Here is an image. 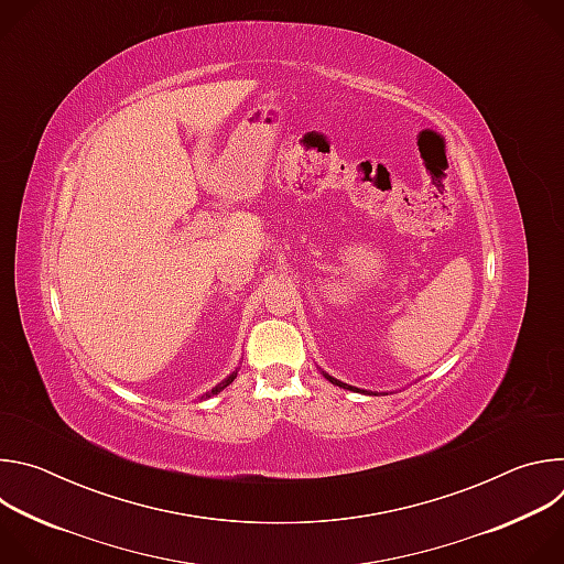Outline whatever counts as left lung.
<instances>
[{"label": "left lung", "instance_id": "obj_1", "mask_svg": "<svg viewBox=\"0 0 564 564\" xmlns=\"http://www.w3.org/2000/svg\"><path fill=\"white\" fill-rule=\"evenodd\" d=\"M324 372V370H321ZM324 377L330 381V383H335V386H339V388H348V390H357V392H366V394H372V392H368V390H359V388H355V386H348V383H344V381H339V379H335V377H330L328 372H324ZM377 394V392H375Z\"/></svg>", "mask_w": 564, "mask_h": 564}]
</instances>
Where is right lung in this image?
Returning <instances> with one entry per match:
<instances>
[{
    "label": "right lung",
    "instance_id": "add662e5",
    "mask_svg": "<svg viewBox=\"0 0 564 564\" xmlns=\"http://www.w3.org/2000/svg\"><path fill=\"white\" fill-rule=\"evenodd\" d=\"M236 372H238V370H236ZM236 372H231V375H229V377H227V379H223V381H220V383H218V386H214V388H212V390H209V392H205V394H203V397H200V399H207V397H214V394H218V392H220V390H225V388H227V386H229V383H231V381H234V379H236Z\"/></svg>",
    "mask_w": 564,
    "mask_h": 564
}]
</instances>
